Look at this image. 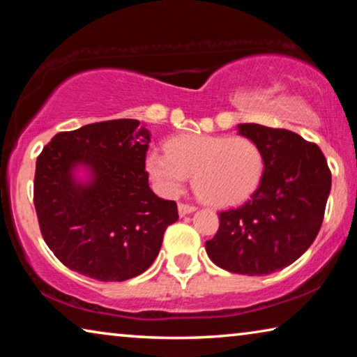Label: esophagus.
<instances>
[{
  "mask_svg": "<svg viewBox=\"0 0 357 357\" xmlns=\"http://www.w3.org/2000/svg\"><path fill=\"white\" fill-rule=\"evenodd\" d=\"M197 208L193 206V204H187V203H179L178 204V211H179V215L183 217V215H185V214H190V213H193V211H195Z\"/></svg>",
  "mask_w": 357,
  "mask_h": 357,
  "instance_id": "obj_1",
  "label": "esophagus"
}]
</instances>
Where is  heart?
<instances>
[{"label": "heart", "mask_w": 357, "mask_h": 357, "mask_svg": "<svg viewBox=\"0 0 357 357\" xmlns=\"http://www.w3.org/2000/svg\"><path fill=\"white\" fill-rule=\"evenodd\" d=\"M167 149L146 157V170L165 195H178L193 174L198 197L225 208L245 202L261 183L263 151L247 137L181 135Z\"/></svg>", "instance_id": "b5f03b06"}]
</instances>
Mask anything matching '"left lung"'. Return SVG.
<instances>
[{"mask_svg": "<svg viewBox=\"0 0 357 357\" xmlns=\"http://www.w3.org/2000/svg\"><path fill=\"white\" fill-rule=\"evenodd\" d=\"M239 134L263 151L258 189L239 208L219 213V229L206 241L219 268L266 275L294 263L315 241L331 192V170L318 144L287 129L239 124Z\"/></svg>", "mask_w": 357, "mask_h": 357, "instance_id": "1", "label": "left lung"}]
</instances>
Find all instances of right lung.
Returning <instances> with one entry per match:
<instances>
[{
  "instance_id": "1",
  "label": "right lung",
  "mask_w": 357,
  "mask_h": 357,
  "mask_svg": "<svg viewBox=\"0 0 357 357\" xmlns=\"http://www.w3.org/2000/svg\"><path fill=\"white\" fill-rule=\"evenodd\" d=\"M149 142L140 121L113 119L59 132L38 155L39 228L69 269L100 282H123L144 273L159 255L178 206L149 189ZM77 165L92 170L88 185L71 176Z\"/></svg>"
}]
</instances>
